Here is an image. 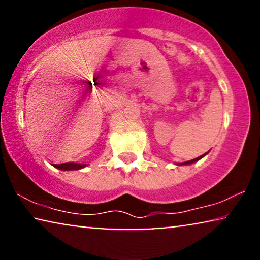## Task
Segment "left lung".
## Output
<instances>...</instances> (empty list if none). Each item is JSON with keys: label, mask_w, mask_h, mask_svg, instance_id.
Returning a JSON list of instances; mask_svg holds the SVG:
<instances>
[{"label": "left lung", "mask_w": 260, "mask_h": 260, "mask_svg": "<svg viewBox=\"0 0 260 260\" xmlns=\"http://www.w3.org/2000/svg\"><path fill=\"white\" fill-rule=\"evenodd\" d=\"M208 152H206V154H204V155H201V156H199V157H197V158H194V159H190V161H187V162H182V163H177V166H188V165H191V163H195V162H198L199 159H201L202 157H204V156H206L207 155Z\"/></svg>", "instance_id": "obj_1"}]
</instances>
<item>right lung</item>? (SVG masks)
Returning a JSON list of instances; mask_svg holds the SVG:
<instances>
[{"label": "right lung", "mask_w": 260, "mask_h": 260, "mask_svg": "<svg viewBox=\"0 0 260 260\" xmlns=\"http://www.w3.org/2000/svg\"><path fill=\"white\" fill-rule=\"evenodd\" d=\"M88 165H85V163H74V162H66V163H61V165H54L55 168H58L60 170H79L83 169L85 167H87Z\"/></svg>", "instance_id": "add662e5"}]
</instances>
